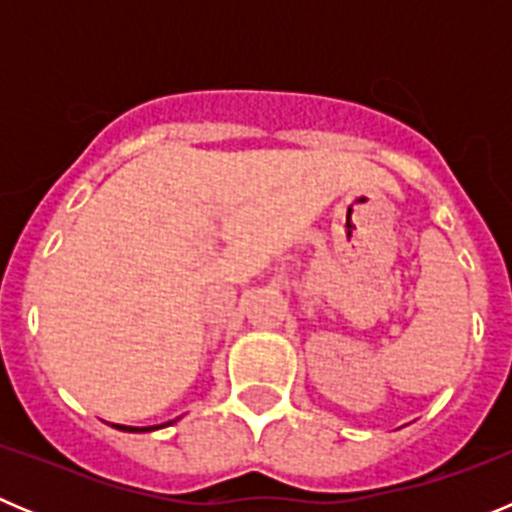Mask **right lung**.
Returning <instances> with one entry per match:
<instances>
[{
	"instance_id": "add662e5",
	"label": "right lung",
	"mask_w": 512,
	"mask_h": 512,
	"mask_svg": "<svg viewBox=\"0 0 512 512\" xmlns=\"http://www.w3.org/2000/svg\"><path fill=\"white\" fill-rule=\"evenodd\" d=\"M174 420H169V423H161V425H146V428H135V425H112V428H117V431H128V433H148V431H158V428H164V425H171Z\"/></svg>"
}]
</instances>
